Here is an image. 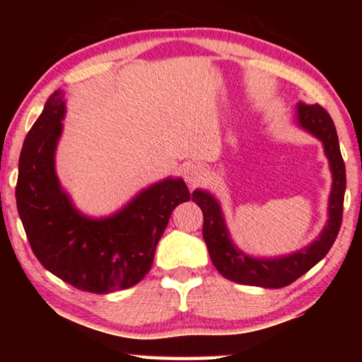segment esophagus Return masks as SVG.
Here are the masks:
<instances>
[{
	"label": "esophagus",
	"instance_id": "obj_1",
	"mask_svg": "<svg viewBox=\"0 0 362 362\" xmlns=\"http://www.w3.org/2000/svg\"><path fill=\"white\" fill-rule=\"evenodd\" d=\"M204 168L199 166V164H188L185 170H183V179H185L189 188L198 187L204 180Z\"/></svg>",
	"mask_w": 362,
	"mask_h": 362
}]
</instances>
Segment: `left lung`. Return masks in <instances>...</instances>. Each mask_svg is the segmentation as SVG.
Instances as JSON below:
<instances>
[{
  "label": "left lung",
  "mask_w": 362,
  "mask_h": 362,
  "mask_svg": "<svg viewBox=\"0 0 362 362\" xmlns=\"http://www.w3.org/2000/svg\"><path fill=\"white\" fill-rule=\"evenodd\" d=\"M297 122L302 129L321 140L330 170H332L327 225L324 226L320 238L308 247L300 249L291 255L278 257V259L276 257L255 259L244 254L231 241L218 201L204 189H194L192 194V199L203 211V238L214 267L223 278L235 281L238 284L268 287V289H279V287L292 284L326 257L340 231L346 175L334 121L317 103L310 105V103L300 102L297 105Z\"/></svg>",
  "instance_id": "obj_1"
}]
</instances>
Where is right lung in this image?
Instances as JSON below:
<instances>
[{
  "mask_svg": "<svg viewBox=\"0 0 362 362\" xmlns=\"http://www.w3.org/2000/svg\"><path fill=\"white\" fill-rule=\"evenodd\" d=\"M64 115V93L56 90L22 146L16 199L28 243L42 267L79 291L127 289L150 272L170 214L192 194L182 179L169 177L113 216H83L60 188L54 166Z\"/></svg>",
  "mask_w": 362,
  "mask_h": 362,
  "instance_id": "1",
  "label": "right lung"
}]
</instances>
